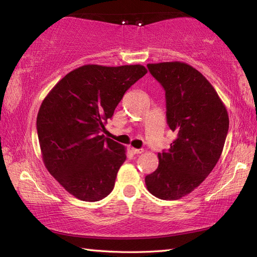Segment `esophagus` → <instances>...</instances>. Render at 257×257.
<instances>
[{
  "label": "esophagus",
  "mask_w": 257,
  "mask_h": 257,
  "mask_svg": "<svg viewBox=\"0 0 257 257\" xmlns=\"http://www.w3.org/2000/svg\"><path fill=\"white\" fill-rule=\"evenodd\" d=\"M130 152H132L133 154H142L144 151L138 150V149H134V147H130Z\"/></svg>",
  "instance_id": "1"
}]
</instances>
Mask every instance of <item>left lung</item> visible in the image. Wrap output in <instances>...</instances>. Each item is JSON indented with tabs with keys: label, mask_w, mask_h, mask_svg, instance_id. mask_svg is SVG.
Masks as SVG:
<instances>
[{
	"label": "left lung",
	"mask_w": 257,
	"mask_h": 257,
	"mask_svg": "<svg viewBox=\"0 0 257 257\" xmlns=\"http://www.w3.org/2000/svg\"><path fill=\"white\" fill-rule=\"evenodd\" d=\"M147 68L165 90L167 121L178 137L158 154L159 167L145 184L155 197L176 201L197 188L216 165L229 129L228 111L211 82L189 64L172 61Z\"/></svg>",
	"instance_id": "obj_1"
}]
</instances>
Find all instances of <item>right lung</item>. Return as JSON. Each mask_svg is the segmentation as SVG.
Segmentation results:
<instances>
[{
  "label": "right lung",
  "mask_w": 257,
  "mask_h": 257,
  "mask_svg": "<svg viewBox=\"0 0 257 257\" xmlns=\"http://www.w3.org/2000/svg\"><path fill=\"white\" fill-rule=\"evenodd\" d=\"M146 73L141 64H85L67 73L42 102L36 123L43 162L80 201H99L114 187L125 147L102 132L123 94Z\"/></svg>",
  "instance_id": "add662e5"
}]
</instances>
